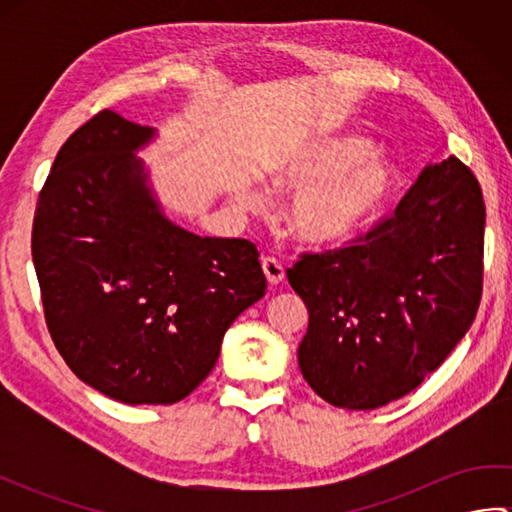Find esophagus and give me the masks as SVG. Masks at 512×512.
Wrapping results in <instances>:
<instances>
[{"mask_svg":"<svg viewBox=\"0 0 512 512\" xmlns=\"http://www.w3.org/2000/svg\"><path fill=\"white\" fill-rule=\"evenodd\" d=\"M262 268H264V275H266L270 286L281 284V281H284V277H286L284 266H281L275 257H264L262 259Z\"/></svg>","mask_w":512,"mask_h":512,"instance_id":"obj_1","label":"esophagus"}]
</instances>
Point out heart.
Returning a JSON list of instances; mask_svg holds the SVG:
<instances>
[{
  "label": "heart",
  "instance_id": "b5f03b06",
  "mask_svg": "<svg viewBox=\"0 0 512 512\" xmlns=\"http://www.w3.org/2000/svg\"><path fill=\"white\" fill-rule=\"evenodd\" d=\"M275 187L297 193L288 228L310 248H341L356 242L385 213L398 187V169L374 143L358 134L314 138L299 145L270 173ZM237 202L262 213L264 195L242 187Z\"/></svg>",
  "mask_w": 512,
  "mask_h": 512
}]
</instances>
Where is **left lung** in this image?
Returning a JSON list of instances; mask_svg holds the SVG:
<instances>
[{"mask_svg": "<svg viewBox=\"0 0 512 512\" xmlns=\"http://www.w3.org/2000/svg\"><path fill=\"white\" fill-rule=\"evenodd\" d=\"M484 224L480 182L449 156L361 242L288 268L310 314L299 369L325 402L378 409L447 361L480 308Z\"/></svg>", "mask_w": 512, "mask_h": 512, "instance_id": "obj_1", "label": "left lung"}]
</instances>
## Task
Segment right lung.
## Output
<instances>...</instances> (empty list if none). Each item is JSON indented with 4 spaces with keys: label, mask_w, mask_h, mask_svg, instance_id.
I'll return each instance as SVG.
<instances>
[{
    "label": "right lung",
    "mask_w": 512,
    "mask_h": 512,
    "mask_svg": "<svg viewBox=\"0 0 512 512\" xmlns=\"http://www.w3.org/2000/svg\"><path fill=\"white\" fill-rule=\"evenodd\" d=\"M158 136L103 110L65 140L32 224L43 312L63 361L125 405H173L264 297L248 239L200 237L162 211L136 154Z\"/></svg>",
    "instance_id": "add662e5"
}]
</instances>
